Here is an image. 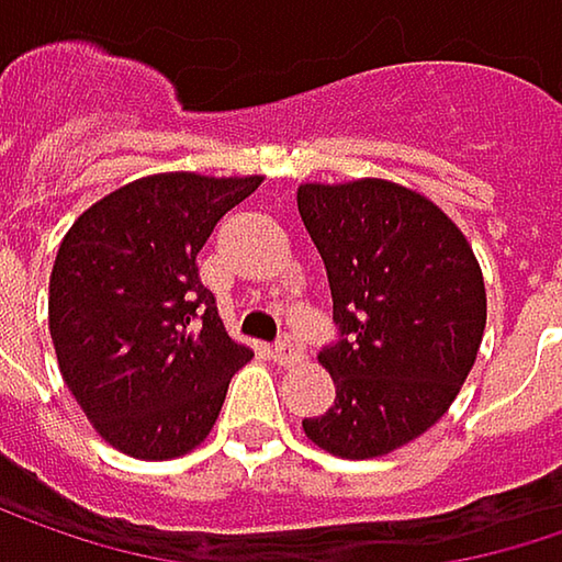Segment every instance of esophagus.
<instances>
[{"instance_id":"esophagus-1","label":"esophagus","mask_w":562,"mask_h":562,"mask_svg":"<svg viewBox=\"0 0 562 562\" xmlns=\"http://www.w3.org/2000/svg\"><path fill=\"white\" fill-rule=\"evenodd\" d=\"M273 360H277L280 367H299V363H305V350H302L299 344H292V340H280V344L273 347Z\"/></svg>"}]
</instances>
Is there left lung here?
Returning <instances> with one entry per match:
<instances>
[{
    "label": "left lung",
    "instance_id": "obj_1",
    "mask_svg": "<svg viewBox=\"0 0 562 562\" xmlns=\"http://www.w3.org/2000/svg\"><path fill=\"white\" fill-rule=\"evenodd\" d=\"M295 202L325 260L340 328L318 353L334 405L302 428L334 457H385L443 418L476 363L480 260L450 215L392 179L302 182Z\"/></svg>",
    "mask_w": 562,
    "mask_h": 562
}]
</instances>
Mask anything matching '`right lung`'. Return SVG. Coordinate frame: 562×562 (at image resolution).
I'll list each match as a JSON object with an SVG mask.
<instances>
[{"label":"right lung","instance_id":"right-lung-1","mask_svg":"<svg viewBox=\"0 0 562 562\" xmlns=\"http://www.w3.org/2000/svg\"><path fill=\"white\" fill-rule=\"evenodd\" d=\"M263 177L154 173L102 195L64 234L47 295L57 367L89 425L137 460L195 450L231 376V340L195 257Z\"/></svg>","mask_w":562,"mask_h":562}]
</instances>
